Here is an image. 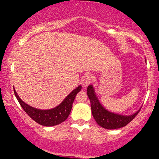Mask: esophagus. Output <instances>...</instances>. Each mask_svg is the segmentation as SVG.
<instances>
[{
	"label": "esophagus",
	"instance_id": "obj_1",
	"mask_svg": "<svg viewBox=\"0 0 159 159\" xmlns=\"http://www.w3.org/2000/svg\"><path fill=\"white\" fill-rule=\"evenodd\" d=\"M81 84L83 85V87H87L92 81V76L90 75L87 74L85 75H84L81 78Z\"/></svg>",
	"mask_w": 159,
	"mask_h": 159
}]
</instances>
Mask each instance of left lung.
<instances>
[{
    "mask_svg": "<svg viewBox=\"0 0 159 159\" xmlns=\"http://www.w3.org/2000/svg\"><path fill=\"white\" fill-rule=\"evenodd\" d=\"M87 93L90 101L91 111H92L93 116L98 125L104 129H116L125 126L135 117L141 108L140 107L139 110L137 111L134 114L129 115L111 112L105 108L100 102L93 85L90 84L88 86Z\"/></svg>",
    "mask_w": 159,
    "mask_h": 159,
    "instance_id": "8db88e82",
    "label": "left lung"
}]
</instances>
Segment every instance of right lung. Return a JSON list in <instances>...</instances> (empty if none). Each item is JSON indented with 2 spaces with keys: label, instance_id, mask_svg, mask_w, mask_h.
I'll use <instances>...</instances> for the list:
<instances>
[{
  "label": "right lung",
  "instance_id": "add662e5",
  "mask_svg": "<svg viewBox=\"0 0 159 159\" xmlns=\"http://www.w3.org/2000/svg\"><path fill=\"white\" fill-rule=\"evenodd\" d=\"M13 89L16 98L24 111L30 116V117L40 125L49 127L59 125L67 119L72 110V103L76 94L81 90V85H78L75 89H74L57 106L46 110L36 108L25 103L19 97L15 88Z\"/></svg>",
  "mask_w": 159,
  "mask_h": 159
}]
</instances>
